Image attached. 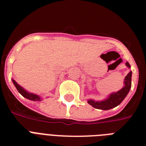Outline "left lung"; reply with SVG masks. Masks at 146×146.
Returning a JSON list of instances; mask_svg holds the SVG:
<instances>
[{
	"mask_svg": "<svg viewBox=\"0 0 146 146\" xmlns=\"http://www.w3.org/2000/svg\"><path fill=\"white\" fill-rule=\"evenodd\" d=\"M126 65L130 68V65L128 62H126ZM131 86V72H130L125 77L124 80V87L120 90L119 91L116 93H113L110 94L109 97L104 101L102 102H95L92 99H90L88 101V104H90L91 106L94 108L99 110H108L112 109L113 108H115L116 106L119 105L126 95L128 94Z\"/></svg>",
	"mask_w": 146,
	"mask_h": 146,
	"instance_id": "1",
	"label": "left lung"
}]
</instances>
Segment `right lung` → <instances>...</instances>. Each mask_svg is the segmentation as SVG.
<instances>
[{"instance_id":"1","label":"right lung","mask_w":146,"mask_h":146,"mask_svg":"<svg viewBox=\"0 0 146 146\" xmlns=\"http://www.w3.org/2000/svg\"><path fill=\"white\" fill-rule=\"evenodd\" d=\"M12 82L13 83H14V85L15 86V87H16V88L17 89L18 92L20 93L22 96H24V97L26 98V99H30V100H32V101H41V98H40L38 95L31 94V93L27 92L25 89L23 88L20 86H19V85H18L17 83L15 82V80H12Z\"/></svg>"}]
</instances>
